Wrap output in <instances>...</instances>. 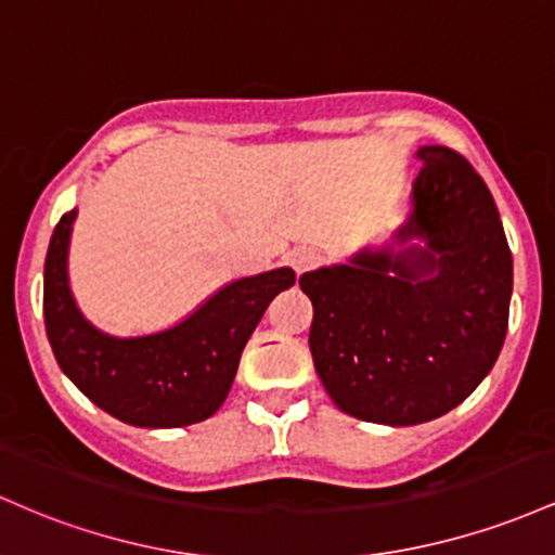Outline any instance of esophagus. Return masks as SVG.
<instances>
[{
	"label": "esophagus",
	"instance_id": "34e87169",
	"mask_svg": "<svg viewBox=\"0 0 555 555\" xmlns=\"http://www.w3.org/2000/svg\"><path fill=\"white\" fill-rule=\"evenodd\" d=\"M288 264L294 267L296 275H304V272L314 270V267L320 264V254H317L314 248L298 246V248H294V251L288 254Z\"/></svg>",
	"mask_w": 555,
	"mask_h": 555
}]
</instances>
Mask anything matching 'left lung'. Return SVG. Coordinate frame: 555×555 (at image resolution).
<instances>
[{
  "instance_id": "1",
  "label": "left lung",
  "mask_w": 555,
  "mask_h": 555,
  "mask_svg": "<svg viewBox=\"0 0 555 555\" xmlns=\"http://www.w3.org/2000/svg\"><path fill=\"white\" fill-rule=\"evenodd\" d=\"M412 211L393 241L298 278L309 348L340 412L375 425L438 420L493 370L514 261L493 196L448 146H422ZM420 240V245L413 241Z\"/></svg>"
}]
</instances>
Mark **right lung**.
<instances>
[{"label":"right lung","mask_w":555,"mask_h":555,"mask_svg":"<svg viewBox=\"0 0 555 555\" xmlns=\"http://www.w3.org/2000/svg\"><path fill=\"white\" fill-rule=\"evenodd\" d=\"M76 209L62 215L43 264V322L60 370L99 409L133 427H185L225 403L241 351L280 291L296 283L291 267L228 283L176 327L115 338L80 314L67 283Z\"/></svg>","instance_id":"1"}]
</instances>
